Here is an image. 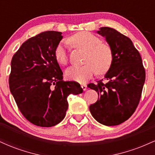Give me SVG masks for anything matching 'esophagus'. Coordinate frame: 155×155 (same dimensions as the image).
Instances as JSON below:
<instances>
[{
    "instance_id": "obj_1",
    "label": "esophagus",
    "mask_w": 155,
    "mask_h": 155,
    "mask_svg": "<svg viewBox=\"0 0 155 155\" xmlns=\"http://www.w3.org/2000/svg\"><path fill=\"white\" fill-rule=\"evenodd\" d=\"M81 88H82L83 90H86L87 87V85L84 84H81Z\"/></svg>"
}]
</instances>
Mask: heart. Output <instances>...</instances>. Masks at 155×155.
I'll return each mask as SVG.
<instances>
[{
    "label": "heart",
    "mask_w": 155,
    "mask_h": 155,
    "mask_svg": "<svg viewBox=\"0 0 155 155\" xmlns=\"http://www.w3.org/2000/svg\"><path fill=\"white\" fill-rule=\"evenodd\" d=\"M67 42L75 48L86 51L81 66L71 67L65 71L68 79L84 83L90 79L95 71L99 75L107 73L114 61V52L111 46L101 42L97 35L87 31L79 32L67 39ZM54 58L60 65H67L68 58L65 47L60 44L55 48Z\"/></svg>",
    "instance_id": "b5f03b06"
}]
</instances>
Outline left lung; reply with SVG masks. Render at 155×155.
Here are the masks:
<instances>
[{"label": "left lung", "mask_w": 155, "mask_h": 155, "mask_svg": "<svg viewBox=\"0 0 155 155\" xmlns=\"http://www.w3.org/2000/svg\"><path fill=\"white\" fill-rule=\"evenodd\" d=\"M97 33L111 47L114 61L105 80L87 85L98 94V99L90 105V111L100 123L118 125L132 116L139 104L145 69L139 52L128 37L108 27L101 28Z\"/></svg>", "instance_id": "8db88e82"}]
</instances>
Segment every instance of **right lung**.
Returning a JSON list of instances; mask_svg holds the SVG:
<instances>
[{"mask_svg": "<svg viewBox=\"0 0 155 155\" xmlns=\"http://www.w3.org/2000/svg\"><path fill=\"white\" fill-rule=\"evenodd\" d=\"M62 33L45 31L28 39L11 63L10 91L27 120L39 127L56 125L63 120L70 94L83 92L76 81H65L54 58Z\"/></svg>", "mask_w": 155, "mask_h": 155, "instance_id": "obj_1", "label": "right lung"}]
</instances>
